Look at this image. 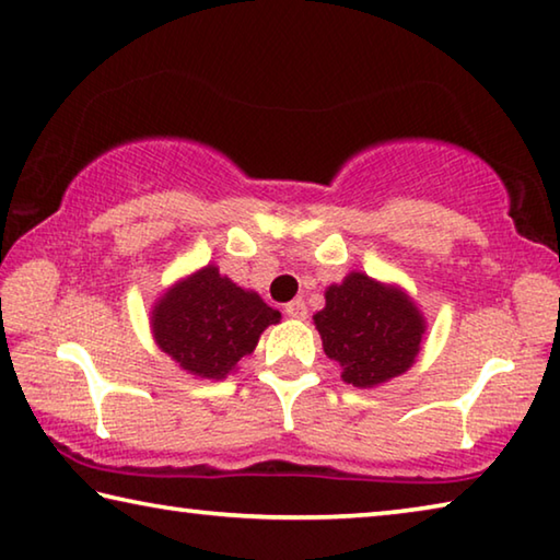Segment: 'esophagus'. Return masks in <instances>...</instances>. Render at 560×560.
I'll return each instance as SVG.
<instances>
[{
    "instance_id": "1",
    "label": "esophagus",
    "mask_w": 560,
    "mask_h": 560,
    "mask_svg": "<svg viewBox=\"0 0 560 560\" xmlns=\"http://www.w3.org/2000/svg\"><path fill=\"white\" fill-rule=\"evenodd\" d=\"M283 314H287L289 318L303 320V318H306V314H308V308H306V303H303L301 299H296V301H291V303H287V306H283Z\"/></svg>"
}]
</instances>
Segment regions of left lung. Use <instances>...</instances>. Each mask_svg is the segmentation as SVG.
I'll return each instance as SVG.
<instances>
[{
	"instance_id": "left-lung-1",
	"label": "left lung",
	"mask_w": 560,
	"mask_h": 560,
	"mask_svg": "<svg viewBox=\"0 0 560 560\" xmlns=\"http://www.w3.org/2000/svg\"><path fill=\"white\" fill-rule=\"evenodd\" d=\"M324 350L355 387L405 373L420 353L424 320L402 291L365 273H350L326 291V308L314 316Z\"/></svg>"
}]
</instances>
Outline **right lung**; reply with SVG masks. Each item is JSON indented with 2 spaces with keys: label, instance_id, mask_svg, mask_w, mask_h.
I'll use <instances>...</instances> for the list:
<instances>
[{
  "label": "right lung",
  "instance_id": "1",
  "mask_svg": "<svg viewBox=\"0 0 560 560\" xmlns=\"http://www.w3.org/2000/svg\"><path fill=\"white\" fill-rule=\"evenodd\" d=\"M281 314L244 291L217 267L179 281L153 311L158 346L179 368L200 377H224L259 343L261 330Z\"/></svg>",
  "mask_w": 560,
  "mask_h": 560
}]
</instances>
